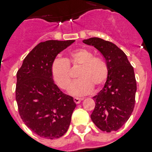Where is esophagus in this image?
I'll list each match as a JSON object with an SVG mask.
<instances>
[{
	"label": "esophagus",
	"instance_id": "obj_1",
	"mask_svg": "<svg viewBox=\"0 0 152 152\" xmlns=\"http://www.w3.org/2000/svg\"><path fill=\"white\" fill-rule=\"evenodd\" d=\"M83 100L82 98H78V97H74L73 98L74 102H75V103H76V104H80V102H81V100Z\"/></svg>",
	"mask_w": 152,
	"mask_h": 152
}]
</instances>
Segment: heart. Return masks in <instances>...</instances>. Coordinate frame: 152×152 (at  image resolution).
Wrapping results in <instances>:
<instances>
[{
    "label": "heart",
    "mask_w": 152,
    "mask_h": 152,
    "mask_svg": "<svg viewBox=\"0 0 152 152\" xmlns=\"http://www.w3.org/2000/svg\"><path fill=\"white\" fill-rule=\"evenodd\" d=\"M69 65L80 66L78 80L69 88V94L74 96L87 95L94 86H101L107 79L108 66L103 58L94 56L87 48H76L71 51L66 58H56L51 65L52 79L62 90L68 89L71 82Z\"/></svg>",
    "instance_id": "b5f03b06"
}]
</instances>
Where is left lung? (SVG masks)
I'll list each match as a JSON object with an SVG mask.
<instances>
[{
    "label": "left lung",
    "mask_w": 152,
    "mask_h": 152,
    "mask_svg": "<svg viewBox=\"0 0 152 152\" xmlns=\"http://www.w3.org/2000/svg\"><path fill=\"white\" fill-rule=\"evenodd\" d=\"M83 42L95 47L105 58L108 76L104 88L94 96L95 108L91 120L103 131L120 129L133 112L137 83L134 68L123 51L113 43L100 38H90Z\"/></svg>",
    "instance_id": "1"
}]
</instances>
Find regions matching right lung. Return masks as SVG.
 <instances>
[{
	"mask_svg": "<svg viewBox=\"0 0 152 152\" xmlns=\"http://www.w3.org/2000/svg\"><path fill=\"white\" fill-rule=\"evenodd\" d=\"M75 40H48L38 44L17 72L16 101L19 114L34 133L48 139L64 135L76 104L55 84L51 65Z\"/></svg>",
	"mask_w": 152,
	"mask_h": 152,
	"instance_id": "obj_1",
	"label": "right lung"
}]
</instances>
